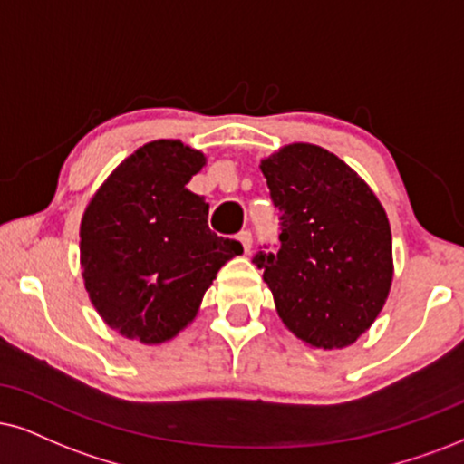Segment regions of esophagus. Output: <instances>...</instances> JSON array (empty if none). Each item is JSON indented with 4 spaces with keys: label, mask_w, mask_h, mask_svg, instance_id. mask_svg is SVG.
<instances>
[{
    "label": "esophagus",
    "mask_w": 464,
    "mask_h": 464,
    "mask_svg": "<svg viewBox=\"0 0 464 464\" xmlns=\"http://www.w3.org/2000/svg\"><path fill=\"white\" fill-rule=\"evenodd\" d=\"M237 239H239V244H242V248H244L246 255H248L250 248H252V236H250V231H242V233H239V236H237Z\"/></svg>",
    "instance_id": "obj_1"
}]
</instances>
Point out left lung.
<instances>
[{
	"instance_id": "left-lung-1",
	"label": "left lung",
	"mask_w": 464,
	"mask_h": 464,
	"mask_svg": "<svg viewBox=\"0 0 464 464\" xmlns=\"http://www.w3.org/2000/svg\"><path fill=\"white\" fill-rule=\"evenodd\" d=\"M259 167L283 212L278 252L255 256L276 313L310 349L349 347L388 302V214L371 186L321 145H283Z\"/></svg>"
}]
</instances>
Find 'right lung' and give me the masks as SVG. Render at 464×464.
<instances>
[{
    "label": "right lung",
    "mask_w": 464,
    "mask_h": 464,
    "mask_svg": "<svg viewBox=\"0 0 464 464\" xmlns=\"http://www.w3.org/2000/svg\"><path fill=\"white\" fill-rule=\"evenodd\" d=\"M208 162L179 139L140 145L87 203L81 276L101 319L128 340L162 344L197 319L218 269L242 244L209 231V205L186 184Z\"/></svg>",
    "instance_id": "add662e5"
}]
</instances>
